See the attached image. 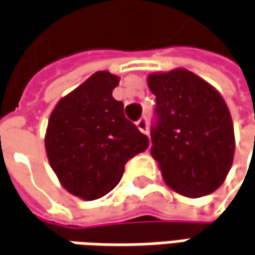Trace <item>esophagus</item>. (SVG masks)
<instances>
[{
    "label": "esophagus",
    "mask_w": 255,
    "mask_h": 255,
    "mask_svg": "<svg viewBox=\"0 0 255 255\" xmlns=\"http://www.w3.org/2000/svg\"><path fill=\"white\" fill-rule=\"evenodd\" d=\"M135 126H137V128H138L141 132L148 134V123H147V118H139L138 121L135 123Z\"/></svg>",
    "instance_id": "34e87169"
}]
</instances>
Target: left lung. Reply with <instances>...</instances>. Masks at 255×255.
Here are the masks:
<instances>
[{
	"instance_id": "left-lung-1",
	"label": "left lung",
	"mask_w": 255,
	"mask_h": 255,
	"mask_svg": "<svg viewBox=\"0 0 255 255\" xmlns=\"http://www.w3.org/2000/svg\"><path fill=\"white\" fill-rule=\"evenodd\" d=\"M148 88L157 98L151 155L165 184L188 198L211 194L233 165L236 138L227 104L194 72H152Z\"/></svg>"
}]
</instances>
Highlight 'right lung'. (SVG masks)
<instances>
[{
  "label": "right lung",
  "mask_w": 255,
  "mask_h": 255,
  "mask_svg": "<svg viewBox=\"0 0 255 255\" xmlns=\"http://www.w3.org/2000/svg\"><path fill=\"white\" fill-rule=\"evenodd\" d=\"M120 77L97 71L57 103L48 120L45 151L61 185L81 200H97L120 183L129 158L148 147L147 135L113 97Z\"/></svg>",
  "instance_id": "right-lung-1"
}]
</instances>
